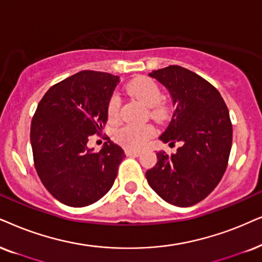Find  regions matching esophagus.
Masks as SVG:
<instances>
[{
    "instance_id": "esophagus-1",
    "label": "esophagus",
    "mask_w": 262,
    "mask_h": 262,
    "mask_svg": "<svg viewBox=\"0 0 262 262\" xmlns=\"http://www.w3.org/2000/svg\"><path fill=\"white\" fill-rule=\"evenodd\" d=\"M125 155L130 156V157H138V156H140V151L130 150V148H127V150H125Z\"/></svg>"
}]
</instances>
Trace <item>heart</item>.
Listing matches in <instances>:
<instances>
[{
	"label": "heart",
	"instance_id": "obj_1",
	"mask_svg": "<svg viewBox=\"0 0 262 262\" xmlns=\"http://www.w3.org/2000/svg\"><path fill=\"white\" fill-rule=\"evenodd\" d=\"M127 92L150 107V115L155 120H162L165 116V107L162 104V92L160 87L150 78H137L127 85ZM120 114V99L114 95L107 106V115L110 120H117ZM155 129L147 124H128L122 127L115 135L116 140L128 148H140L154 137Z\"/></svg>",
	"mask_w": 262,
	"mask_h": 262
}]
</instances>
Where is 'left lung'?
Here are the masks:
<instances>
[{
    "label": "left lung",
    "instance_id": "left-lung-1",
    "mask_svg": "<svg viewBox=\"0 0 262 262\" xmlns=\"http://www.w3.org/2000/svg\"><path fill=\"white\" fill-rule=\"evenodd\" d=\"M170 93L175 106L163 142H180L175 154L157 152V163L146 171L152 190L168 203L191 207L220 183L232 146L228 108L217 89L201 76L178 65L152 71Z\"/></svg>",
    "mask_w": 262,
    "mask_h": 262
}]
</instances>
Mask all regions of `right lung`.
Segmentation results:
<instances>
[{
    "label": "right lung",
    "instance_id": "1",
    "mask_svg": "<svg viewBox=\"0 0 262 262\" xmlns=\"http://www.w3.org/2000/svg\"><path fill=\"white\" fill-rule=\"evenodd\" d=\"M118 76L81 71L48 89L31 122L30 140L43 186L69 207L93 204L107 193L125 157L108 140L99 152L87 146L107 122Z\"/></svg>",
    "mask_w": 262,
    "mask_h": 262
}]
</instances>
